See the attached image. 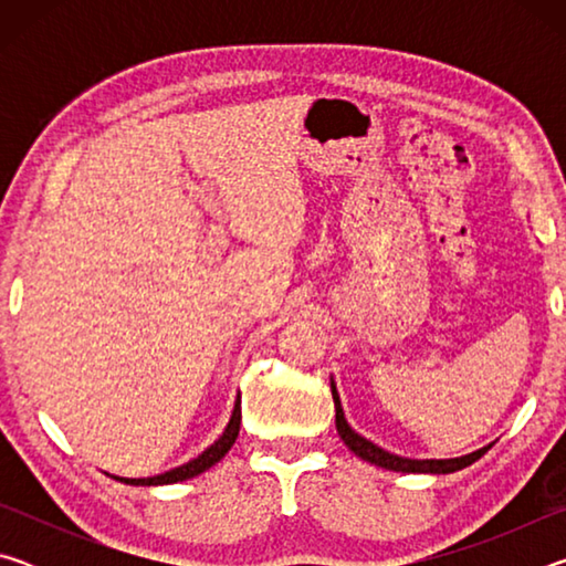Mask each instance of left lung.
Here are the masks:
<instances>
[{
    "label": "left lung",
    "mask_w": 566,
    "mask_h": 566,
    "mask_svg": "<svg viewBox=\"0 0 566 566\" xmlns=\"http://www.w3.org/2000/svg\"><path fill=\"white\" fill-rule=\"evenodd\" d=\"M332 397H334V409H337V432L342 437V442L347 444L354 454L361 457L364 462H371L377 467H385L391 469V472H415V474H449V472H457V469H464L469 464H474L479 457H482L486 449H479V452H472L467 457H459V459H407V457H397V454H389L385 449L371 444L369 439H364L361 434L354 432V429L347 424V419H344V411H342V401L337 395V387H334L332 381Z\"/></svg>",
    "instance_id": "obj_1"
}]
</instances>
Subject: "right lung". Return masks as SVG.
Here are the masks:
<instances>
[{
	"mask_svg": "<svg viewBox=\"0 0 566 566\" xmlns=\"http://www.w3.org/2000/svg\"><path fill=\"white\" fill-rule=\"evenodd\" d=\"M239 424H242V407H239V399H237L234 411H232V419H229L224 434L219 437L212 447L205 449V452L199 454L197 459H191V462L181 464V467H177V469H169V472L157 474V476H147V479H124V476H114V479H119V482H124V484H147V486L185 482V479H191V476L207 472L209 467H214V464L219 462V459H222V457L229 452V449H232L234 439H237V434H239Z\"/></svg>",
	"mask_w": 566,
	"mask_h": 566,
	"instance_id": "obj_1",
	"label": "right lung"
}]
</instances>
